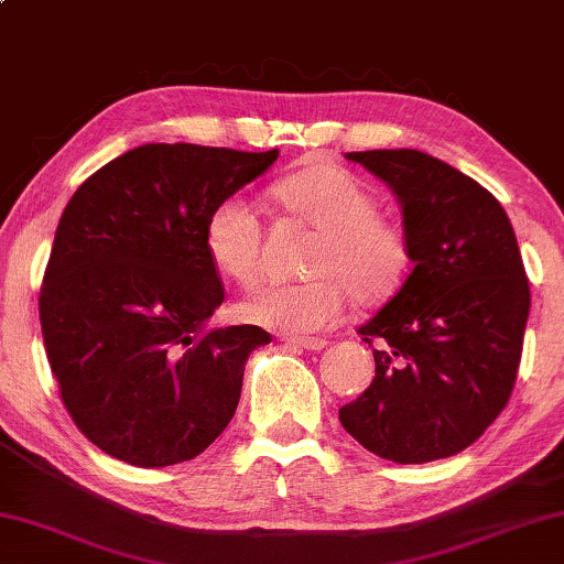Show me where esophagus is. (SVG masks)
<instances>
[{"label":"esophagus","instance_id":"1","mask_svg":"<svg viewBox=\"0 0 564 564\" xmlns=\"http://www.w3.org/2000/svg\"><path fill=\"white\" fill-rule=\"evenodd\" d=\"M284 343H290V346H300L305 350H323L328 346V340L321 338V336H284Z\"/></svg>","mask_w":564,"mask_h":564}]
</instances>
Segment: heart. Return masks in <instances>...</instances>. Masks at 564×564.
<instances>
[{"instance_id": "heart-1", "label": "heart", "mask_w": 564, "mask_h": 564, "mask_svg": "<svg viewBox=\"0 0 564 564\" xmlns=\"http://www.w3.org/2000/svg\"><path fill=\"white\" fill-rule=\"evenodd\" d=\"M272 198L321 231L310 251L305 282L264 284L239 305L243 323L282 333H310L333 325L346 305H379L402 288L410 272L404 228L379 214L377 195L338 162L310 160L272 185ZM208 259L228 280L251 284L259 276L262 221L241 195L210 210L203 231Z\"/></svg>"}]
</instances>
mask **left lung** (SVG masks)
I'll use <instances>...</instances> for the list:
<instances>
[{
	"mask_svg": "<svg viewBox=\"0 0 564 564\" xmlns=\"http://www.w3.org/2000/svg\"><path fill=\"white\" fill-rule=\"evenodd\" d=\"M391 187L412 272L358 333L377 377L340 406L366 451L402 465L465 451L509 402L524 346L529 282L501 203L420 150L348 152Z\"/></svg>",
	"mask_w": 564,
	"mask_h": 564,
	"instance_id": "8db88e82",
	"label": "left lung"
}]
</instances>
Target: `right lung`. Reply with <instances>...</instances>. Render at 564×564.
Wrapping results in <instances>:
<instances>
[{
    "mask_svg": "<svg viewBox=\"0 0 564 564\" xmlns=\"http://www.w3.org/2000/svg\"><path fill=\"white\" fill-rule=\"evenodd\" d=\"M280 150L142 144L73 193L40 290L65 410L96 447L140 468L200 455L231 422L257 325L208 328L224 288L203 231Z\"/></svg>",
    "mask_w": 564,
    "mask_h": 564,
    "instance_id": "right-lung-1",
    "label": "right lung"
}]
</instances>
